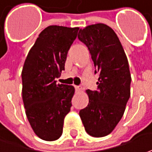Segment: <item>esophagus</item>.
Here are the masks:
<instances>
[{"label": "esophagus", "mask_w": 152, "mask_h": 152, "mask_svg": "<svg viewBox=\"0 0 152 152\" xmlns=\"http://www.w3.org/2000/svg\"><path fill=\"white\" fill-rule=\"evenodd\" d=\"M74 87H75L76 91H82V87H81V86H79V85H74Z\"/></svg>", "instance_id": "esophagus-1"}]
</instances>
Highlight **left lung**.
I'll list each match as a JSON object with an SVG mask.
<instances>
[{
    "label": "left lung",
    "mask_w": 152,
    "mask_h": 152,
    "mask_svg": "<svg viewBox=\"0 0 152 152\" xmlns=\"http://www.w3.org/2000/svg\"><path fill=\"white\" fill-rule=\"evenodd\" d=\"M98 74V91L87 90L89 104L79 116L85 131L93 137L111 134L125 111L130 96L131 74L124 50L111 27L96 23L79 29Z\"/></svg>",
    "instance_id": "obj_1"
}]
</instances>
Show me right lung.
Returning <instances> with one entry per match:
<instances>
[{
	"label": "right lung",
	"instance_id": "add662e5",
	"mask_svg": "<svg viewBox=\"0 0 152 152\" xmlns=\"http://www.w3.org/2000/svg\"><path fill=\"white\" fill-rule=\"evenodd\" d=\"M78 27L50 25L39 34L22 70V96L34 134L46 141L61 137L64 118L72 107L73 85L56 84L64 70L67 51L77 37Z\"/></svg>",
	"mask_w": 152,
	"mask_h": 152
}]
</instances>
